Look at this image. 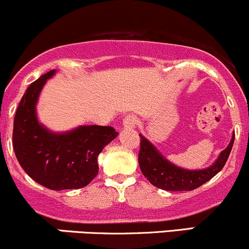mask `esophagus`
<instances>
[{
    "label": "esophagus",
    "mask_w": 249,
    "mask_h": 249,
    "mask_svg": "<svg viewBox=\"0 0 249 249\" xmlns=\"http://www.w3.org/2000/svg\"><path fill=\"white\" fill-rule=\"evenodd\" d=\"M136 124H137V119L134 116H126L124 118V121H123V126L125 128H133L136 127Z\"/></svg>",
    "instance_id": "34e87169"
}]
</instances>
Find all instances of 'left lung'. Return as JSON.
I'll return each mask as SVG.
<instances>
[{"mask_svg":"<svg viewBox=\"0 0 249 249\" xmlns=\"http://www.w3.org/2000/svg\"><path fill=\"white\" fill-rule=\"evenodd\" d=\"M141 137V150L138 161L144 177L153 186L165 191H193L218 174L225 166L234 142V133L228 146L221 151L216 160L210 167L202 170H186L168 161L158 148L145 138Z\"/></svg>","mask_w":249,"mask_h":249,"instance_id":"obj_1","label":"left lung"}]
</instances>
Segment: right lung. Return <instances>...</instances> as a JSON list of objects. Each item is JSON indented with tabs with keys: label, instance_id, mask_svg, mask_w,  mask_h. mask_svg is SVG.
Returning <instances> with one entry per match:
<instances>
[{
	"label": "right lung",
	"instance_id": "add662e5",
	"mask_svg": "<svg viewBox=\"0 0 249 249\" xmlns=\"http://www.w3.org/2000/svg\"><path fill=\"white\" fill-rule=\"evenodd\" d=\"M51 70L31 83L14 119L13 146L19 165L31 179L53 191L77 190L98 173L97 158L118 136L111 126L83 125L67 132H53L37 118L36 104Z\"/></svg>",
	"mask_w": 249,
	"mask_h": 249
}]
</instances>
